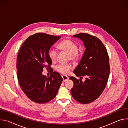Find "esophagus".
<instances>
[{
  "label": "esophagus",
  "instance_id": "34e87169",
  "mask_svg": "<svg viewBox=\"0 0 128 128\" xmlns=\"http://www.w3.org/2000/svg\"><path fill=\"white\" fill-rule=\"evenodd\" d=\"M62 77L63 78V82H65L66 80H67L68 79H69V77L66 76H64V75H63L62 76Z\"/></svg>",
  "mask_w": 128,
  "mask_h": 128
}]
</instances>
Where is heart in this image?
<instances>
[{"label": "heart", "instance_id": "obj_1", "mask_svg": "<svg viewBox=\"0 0 128 128\" xmlns=\"http://www.w3.org/2000/svg\"><path fill=\"white\" fill-rule=\"evenodd\" d=\"M61 50L69 54V59L74 62L78 61L81 57V53L78 50V44L70 40H62L58 46ZM57 56V51L56 49L52 48L48 52V56L52 62H54L56 60ZM56 70L63 74H67L72 68L70 64H60L57 65L55 67Z\"/></svg>", "mask_w": 128, "mask_h": 128}]
</instances>
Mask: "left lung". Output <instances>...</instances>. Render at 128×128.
Listing matches in <instances>:
<instances>
[{
	"label": "left lung",
	"mask_w": 128,
	"mask_h": 128,
	"mask_svg": "<svg viewBox=\"0 0 128 128\" xmlns=\"http://www.w3.org/2000/svg\"><path fill=\"white\" fill-rule=\"evenodd\" d=\"M73 36L82 40L86 48L74 72L78 77L86 78L84 82L81 78H69L74 84L71 94L78 102L88 104L96 100L106 87L110 72L109 56L105 46L96 36L84 33Z\"/></svg>",
	"instance_id": "left-lung-1"
}]
</instances>
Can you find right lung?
Segmentation results:
<instances>
[{
  "label": "right lung",
  "mask_w": 128,
  "mask_h": 128,
  "mask_svg": "<svg viewBox=\"0 0 128 128\" xmlns=\"http://www.w3.org/2000/svg\"><path fill=\"white\" fill-rule=\"evenodd\" d=\"M61 36L37 33L28 37L22 45L16 59L17 76L22 90L31 101L45 103L56 97L63 78L57 72H52L49 58L50 47ZM44 68L51 75L43 76Z\"/></svg>",
  "instance_id": "obj_1"
}]
</instances>
